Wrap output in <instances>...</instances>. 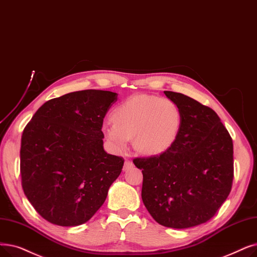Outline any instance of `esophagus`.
<instances>
[{
	"label": "esophagus",
	"mask_w": 257,
	"mask_h": 257,
	"mask_svg": "<svg viewBox=\"0 0 257 257\" xmlns=\"http://www.w3.org/2000/svg\"><path fill=\"white\" fill-rule=\"evenodd\" d=\"M132 166H133L132 162H130V161H128V160H126V161H125V164H124V171L129 170Z\"/></svg>",
	"instance_id": "obj_1"
}]
</instances>
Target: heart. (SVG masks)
I'll list each match as a JSON object with an SVG mask.
<instances>
[{"instance_id": "1", "label": "heart", "mask_w": 257, "mask_h": 257, "mask_svg": "<svg viewBox=\"0 0 257 257\" xmlns=\"http://www.w3.org/2000/svg\"><path fill=\"white\" fill-rule=\"evenodd\" d=\"M113 122H106L102 132L115 152L128 147L135 137V148L146 155L169 149L180 132L182 114L172 99L150 94L127 98L112 112Z\"/></svg>"}]
</instances>
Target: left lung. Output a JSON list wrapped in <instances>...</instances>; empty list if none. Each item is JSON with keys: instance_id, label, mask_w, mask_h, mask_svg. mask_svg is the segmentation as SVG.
Listing matches in <instances>:
<instances>
[{"instance_id": "left-lung-1", "label": "left lung", "mask_w": 257, "mask_h": 257, "mask_svg": "<svg viewBox=\"0 0 257 257\" xmlns=\"http://www.w3.org/2000/svg\"><path fill=\"white\" fill-rule=\"evenodd\" d=\"M180 107L182 122L172 146L138 158L142 199L160 225L186 229L208 221L227 199L233 181V143L214 110L185 94L164 91Z\"/></svg>"}]
</instances>
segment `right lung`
Here are the masks:
<instances>
[{
    "label": "right lung",
    "instance_id": "obj_1",
    "mask_svg": "<svg viewBox=\"0 0 257 257\" xmlns=\"http://www.w3.org/2000/svg\"><path fill=\"white\" fill-rule=\"evenodd\" d=\"M117 93L82 90L49 99L21 141L22 187L51 224L73 227L102 207L124 160L104 150L103 120Z\"/></svg>",
    "mask_w": 257,
    "mask_h": 257
}]
</instances>
